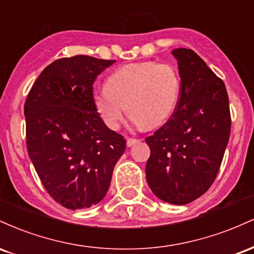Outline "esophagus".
Returning a JSON list of instances; mask_svg holds the SVG:
<instances>
[{
	"mask_svg": "<svg viewBox=\"0 0 254 254\" xmlns=\"http://www.w3.org/2000/svg\"><path fill=\"white\" fill-rule=\"evenodd\" d=\"M137 142H138V139H137V138H127V147H132V145H135Z\"/></svg>",
	"mask_w": 254,
	"mask_h": 254,
	"instance_id": "esophagus-1",
	"label": "esophagus"
}]
</instances>
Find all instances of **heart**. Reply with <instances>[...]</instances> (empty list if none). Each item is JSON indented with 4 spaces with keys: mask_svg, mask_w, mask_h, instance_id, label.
I'll use <instances>...</instances> for the list:
<instances>
[{
    "mask_svg": "<svg viewBox=\"0 0 254 254\" xmlns=\"http://www.w3.org/2000/svg\"><path fill=\"white\" fill-rule=\"evenodd\" d=\"M180 95V76L167 63L154 61L122 66L110 75L106 87L93 92L94 109L111 130H117L129 111L138 127H155L176 109Z\"/></svg>",
    "mask_w": 254,
    "mask_h": 254,
    "instance_id": "heart-1",
    "label": "heart"
}]
</instances>
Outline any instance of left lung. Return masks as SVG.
<instances>
[{"label":"left lung","mask_w":254,"mask_h":254,"mask_svg":"<svg viewBox=\"0 0 254 254\" xmlns=\"http://www.w3.org/2000/svg\"><path fill=\"white\" fill-rule=\"evenodd\" d=\"M180 95L171 118L145 142L147 182L156 197L183 205L205 193L222 164L230 135L226 86L190 49H174Z\"/></svg>","instance_id":"left-lung-1"}]
</instances>
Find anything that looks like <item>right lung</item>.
<instances>
[{"label": "right lung", "instance_id": "right-lung-1", "mask_svg": "<svg viewBox=\"0 0 254 254\" xmlns=\"http://www.w3.org/2000/svg\"><path fill=\"white\" fill-rule=\"evenodd\" d=\"M116 61L77 55L44 69L26 99V144L48 193L66 209L98 204L127 141L93 105V84Z\"/></svg>", "mask_w": 254, "mask_h": 254}]
</instances>
